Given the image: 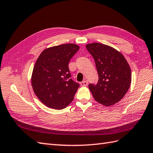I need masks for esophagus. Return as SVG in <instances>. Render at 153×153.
<instances>
[{
	"label": "esophagus",
	"instance_id": "obj_1",
	"mask_svg": "<svg viewBox=\"0 0 153 153\" xmlns=\"http://www.w3.org/2000/svg\"><path fill=\"white\" fill-rule=\"evenodd\" d=\"M80 85H81V86H87V85H88V81L87 80L81 81V82L80 83Z\"/></svg>",
	"mask_w": 153,
	"mask_h": 153
}]
</instances>
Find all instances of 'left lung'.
<instances>
[{"label": "left lung", "instance_id": "1", "mask_svg": "<svg viewBox=\"0 0 153 153\" xmlns=\"http://www.w3.org/2000/svg\"><path fill=\"white\" fill-rule=\"evenodd\" d=\"M94 59L98 83L88 88L96 101L105 106L113 105L125 97L131 84L130 67L121 53L100 43L86 45Z\"/></svg>", "mask_w": 153, "mask_h": 153}]
</instances>
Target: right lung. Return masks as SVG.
I'll list each match as a JSON object with an SVG mask.
<instances>
[{
	"label": "right lung",
	"instance_id": "right-lung-1",
	"mask_svg": "<svg viewBox=\"0 0 153 153\" xmlns=\"http://www.w3.org/2000/svg\"><path fill=\"white\" fill-rule=\"evenodd\" d=\"M79 49L74 44L45 49L36 60L31 83L35 94L48 107L62 109L74 100L79 84L71 79L70 59Z\"/></svg>",
	"mask_w": 153,
	"mask_h": 153
}]
</instances>
